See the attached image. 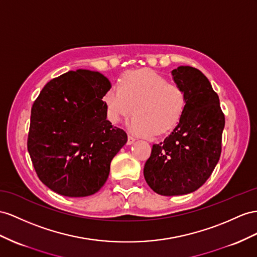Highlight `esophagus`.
<instances>
[{"label": "esophagus", "mask_w": 257, "mask_h": 257, "mask_svg": "<svg viewBox=\"0 0 257 257\" xmlns=\"http://www.w3.org/2000/svg\"><path fill=\"white\" fill-rule=\"evenodd\" d=\"M135 141H136V139H135L134 137L128 136V140H127V144H128V146H130V144H133Z\"/></svg>", "instance_id": "obj_1"}]
</instances>
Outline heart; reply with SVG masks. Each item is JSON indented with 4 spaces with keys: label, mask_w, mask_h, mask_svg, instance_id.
I'll list each match as a JSON object with an SVG mask.
<instances>
[{
    "label": "heart",
    "mask_w": 257,
    "mask_h": 257,
    "mask_svg": "<svg viewBox=\"0 0 257 257\" xmlns=\"http://www.w3.org/2000/svg\"><path fill=\"white\" fill-rule=\"evenodd\" d=\"M108 119L118 123L130 118L128 127L134 134L151 137L163 135L179 122L187 98L178 84L152 70H137L124 75L119 87L110 88L104 95Z\"/></svg>",
    "instance_id": "obj_1"
}]
</instances>
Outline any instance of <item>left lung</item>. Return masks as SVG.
<instances>
[{"label":"left lung","mask_w":257,"mask_h":257,"mask_svg":"<svg viewBox=\"0 0 257 257\" xmlns=\"http://www.w3.org/2000/svg\"><path fill=\"white\" fill-rule=\"evenodd\" d=\"M187 103L179 122L154 144L143 174L149 187L165 196L194 192L212 175L221 153L225 116L219 97L202 71L179 66L172 71Z\"/></svg>","instance_id":"8db88e82"}]
</instances>
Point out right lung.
I'll list each match as a JSON object with an SVG mask.
<instances>
[{"label": "right lung", "instance_id": "1", "mask_svg": "<svg viewBox=\"0 0 257 257\" xmlns=\"http://www.w3.org/2000/svg\"><path fill=\"white\" fill-rule=\"evenodd\" d=\"M111 88L98 71L77 69L52 79L31 108L28 152L45 186L61 195L94 194L127 142L111 126L102 101Z\"/></svg>", "mask_w": 257, "mask_h": 257}]
</instances>
